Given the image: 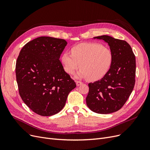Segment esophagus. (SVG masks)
I'll return each mask as SVG.
<instances>
[{
  "instance_id": "34e87169",
  "label": "esophagus",
  "mask_w": 150,
  "mask_h": 150,
  "mask_svg": "<svg viewBox=\"0 0 150 150\" xmlns=\"http://www.w3.org/2000/svg\"><path fill=\"white\" fill-rule=\"evenodd\" d=\"M82 83H82V82L81 81H76V86H80V85H81Z\"/></svg>"
}]
</instances>
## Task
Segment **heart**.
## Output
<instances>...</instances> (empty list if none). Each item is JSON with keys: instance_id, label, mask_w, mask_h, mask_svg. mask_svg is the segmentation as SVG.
<instances>
[{"instance_id": "1", "label": "heart", "mask_w": 150, "mask_h": 150, "mask_svg": "<svg viewBox=\"0 0 150 150\" xmlns=\"http://www.w3.org/2000/svg\"><path fill=\"white\" fill-rule=\"evenodd\" d=\"M71 54L63 53L61 62L65 71L70 75L80 67L76 78L99 80L107 74L112 65V51L99 43H79L71 48Z\"/></svg>"}]
</instances>
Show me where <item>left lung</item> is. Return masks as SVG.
Returning <instances> with one entry per match:
<instances>
[{
	"label": "left lung",
	"instance_id": "obj_1",
	"mask_svg": "<svg viewBox=\"0 0 150 150\" xmlns=\"http://www.w3.org/2000/svg\"><path fill=\"white\" fill-rule=\"evenodd\" d=\"M93 38L108 43L113 59L107 74L101 80L88 84L89 92L86 102L93 112L112 113L122 108L133 90L136 74L135 56L126 41L108 35Z\"/></svg>",
	"mask_w": 150,
	"mask_h": 150
}]
</instances>
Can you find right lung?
I'll list each match as a JSON object with an SVG mask.
<instances>
[{
    "mask_svg": "<svg viewBox=\"0 0 150 150\" xmlns=\"http://www.w3.org/2000/svg\"><path fill=\"white\" fill-rule=\"evenodd\" d=\"M67 44L60 38L38 37L27 43L17 58L19 94L28 108L43 117L62 110L69 93L76 87L59 60Z\"/></svg>",
    "mask_w": 150,
    "mask_h": 150,
    "instance_id": "right-lung-1",
    "label": "right lung"
}]
</instances>
